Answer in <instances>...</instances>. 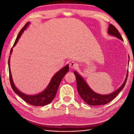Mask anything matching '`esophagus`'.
Here are the masks:
<instances>
[{"label":"esophagus","mask_w":134,"mask_h":134,"mask_svg":"<svg viewBox=\"0 0 134 134\" xmlns=\"http://www.w3.org/2000/svg\"><path fill=\"white\" fill-rule=\"evenodd\" d=\"M69 67L71 69H75V68L77 67V64L75 63V62H70L69 63Z\"/></svg>","instance_id":"34e87169"}]
</instances>
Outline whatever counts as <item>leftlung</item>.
<instances>
[{
  "instance_id": "8db88e82",
  "label": "left lung",
  "mask_w": 134,
  "mask_h": 134,
  "mask_svg": "<svg viewBox=\"0 0 134 134\" xmlns=\"http://www.w3.org/2000/svg\"><path fill=\"white\" fill-rule=\"evenodd\" d=\"M108 33L110 35L115 37L118 39L123 41V38L121 36L119 32L118 31L114 25L111 24L109 25ZM128 72H129V70H127L125 80H124L123 84L120 86V87L114 92H113L112 93L108 94H100L96 93L93 90H91L87 83L85 82L84 79H83V77L78 72L75 71L74 74L76 76V78L77 91H78L79 95L81 97V99L87 104L90 105H100L106 104L111 102L113 99H115V97L117 96L119 93L123 90L127 81Z\"/></svg>"
}]
</instances>
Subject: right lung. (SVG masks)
<instances>
[{
    "label": "right lung",
    "instance_id": "add662e5",
    "mask_svg": "<svg viewBox=\"0 0 134 134\" xmlns=\"http://www.w3.org/2000/svg\"><path fill=\"white\" fill-rule=\"evenodd\" d=\"M30 23V22L27 23L25 25V26L21 29V30L20 31L16 37L15 41L13 47L15 46V44L18 42V41L23 31H24L27 29V27L29 26V25ZM12 52H13V48L11 49L10 55L12 53ZM10 61V55L9 56L8 58V69L9 75H10V81L12 88H13V91L15 92L18 95H19L23 100L25 101L27 103L34 106H44L47 104H49V103L52 102L53 99H54L56 93H57L58 88L59 87V84H60L62 79H63V77L65 76V75L68 72L69 69V65H66V66L64 67L61 70H59L58 72L56 73L55 75L53 76L51 80H50L48 86H47L46 88L43 92L37 94L29 95L23 93L22 92H20L18 89L15 87V85L14 84L11 73Z\"/></svg>",
    "mask_w": 134,
    "mask_h": 134
}]
</instances>
